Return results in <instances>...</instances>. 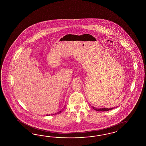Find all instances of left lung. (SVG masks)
Listing matches in <instances>:
<instances>
[{"label":"left lung","mask_w":146,"mask_h":146,"mask_svg":"<svg viewBox=\"0 0 146 146\" xmlns=\"http://www.w3.org/2000/svg\"><path fill=\"white\" fill-rule=\"evenodd\" d=\"M115 108H117V107L112 108H100V109H97L96 108L92 107L93 109H94L95 110L98 111H106L111 110H112V109H113Z\"/></svg>","instance_id":"1"}]
</instances>
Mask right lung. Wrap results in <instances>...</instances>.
<instances>
[{
	"instance_id": "obj_1",
	"label": "right lung",
	"mask_w": 146,
	"mask_h": 146,
	"mask_svg": "<svg viewBox=\"0 0 146 146\" xmlns=\"http://www.w3.org/2000/svg\"><path fill=\"white\" fill-rule=\"evenodd\" d=\"M61 111H62V110L60 111H59L58 112H57V113H55V114H58L59 113H60V112H61ZM53 115H54V114H53Z\"/></svg>"
}]
</instances>
